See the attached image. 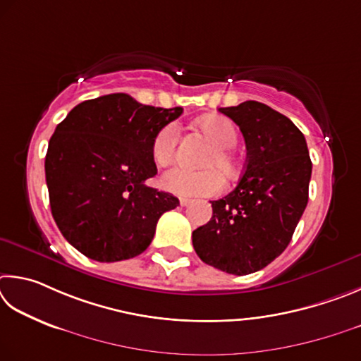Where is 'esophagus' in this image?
Returning <instances> with one entry per match:
<instances>
[{"label":"esophagus","mask_w":361,"mask_h":361,"mask_svg":"<svg viewBox=\"0 0 361 361\" xmlns=\"http://www.w3.org/2000/svg\"><path fill=\"white\" fill-rule=\"evenodd\" d=\"M192 203V200H188V198H180V206H188Z\"/></svg>","instance_id":"obj_1"}]
</instances>
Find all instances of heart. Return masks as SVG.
Returning <instances> with one entry per match:
<instances>
[{
	"label": "heart",
	"mask_w": 361,
	"mask_h": 361,
	"mask_svg": "<svg viewBox=\"0 0 361 361\" xmlns=\"http://www.w3.org/2000/svg\"><path fill=\"white\" fill-rule=\"evenodd\" d=\"M200 128L216 144L204 160L206 169L192 171L177 166L166 171L161 177V185L179 197H214L224 190L225 177L235 176L238 161L231 149L238 144V130L230 118L209 116L200 120ZM179 144V126L169 123L157 133L152 141V157L157 164L168 166L174 161Z\"/></svg>",
	"instance_id": "b5f03b06"
}]
</instances>
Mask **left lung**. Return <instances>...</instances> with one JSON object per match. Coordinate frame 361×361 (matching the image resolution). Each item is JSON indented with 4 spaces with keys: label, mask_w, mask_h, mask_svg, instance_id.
<instances>
[{
    "label": "left lung",
    "mask_w": 361,
    "mask_h": 361,
    "mask_svg": "<svg viewBox=\"0 0 361 361\" xmlns=\"http://www.w3.org/2000/svg\"><path fill=\"white\" fill-rule=\"evenodd\" d=\"M241 130L247 160L238 187L211 201L212 217L193 231V247L206 264L245 276L279 257L309 198L312 163L306 139L281 112L258 101L220 107Z\"/></svg>",
    "instance_id": "8db88e82"
}]
</instances>
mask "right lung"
Returning a JSON list of instances; mask_svg holds the SVG:
<instances>
[{
	"instance_id": "obj_1",
	"label": "right lung",
	"mask_w": 361,
	"mask_h": 361,
	"mask_svg": "<svg viewBox=\"0 0 361 361\" xmlns=\"http://www.w3.org/2000/svg\"><path fill=\"white\" fill-rule=\"evenodd\" d=\"M182 114L126 93L84 101L49 141L50 209L66 241L92 260H128L149 247L161 214L179 200L145 185L157 174L152 141Z\"/></svg>"
}]
</instances>
